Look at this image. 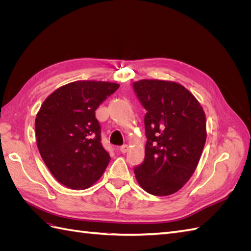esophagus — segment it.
Segmentation results:
<instances>
[{
	"label": "esophagus",
	"instance_id": "esophagus-1",
	"mask_svg": "<svg viewBox=\"0 0 251 251\" xmlns=\"http://www.w3.org/2000/svg\"><path fill=\"white\" fill-rule=\"evenodd\" d=\"M120 151H121V153H123V154H125V153H126V151H127V150H128V146H127V144H124V146H121L120 147Z\"/></svg>",
	"mask_w": 251,
	"mask_h": 251
}]
</instances>
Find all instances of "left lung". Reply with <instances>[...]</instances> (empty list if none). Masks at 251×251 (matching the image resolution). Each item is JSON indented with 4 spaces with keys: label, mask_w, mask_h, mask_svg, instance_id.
Masks as SVG:
<instances>
[{
    "label": "left lung",
    "mask_w": 251,
    "mask_h": 251,
    "mask_svg": "<svg viewBox=\"0 0 251 251\" xmlns=\"http://www.w3.org/2000/svg\"><path fill=\"white\" fill-rule=\"evenodd\" d=\"M133 89L147 110L146 153L135 166V177L151 195H172L192 177L200 160L206 140L204 111L177 82L142 79Z\"/></svg>",
    "instance_id": "obj_1"
}]
</instances>
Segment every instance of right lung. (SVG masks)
Listing matches in <instances>:
<instances>
[{
	"label": "right lung",
	"instance_id": "obj_1",
	"mask_svg": "<svg viewBox=\"0 0 251 251\" xmlns=\"http://www.w3.org/2000/svg\"><path fill=\"white\" fill-rule=\"evenodd\" d=\"M119 85L80 80L55 90L35 118L36 143L47 168L63 185L90 187L111 160L102 147L95 111Z\"/></svg>",
	"mask_w": 251,
	"mask_h": 251
}]
</instances>
